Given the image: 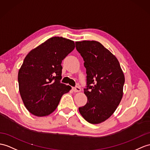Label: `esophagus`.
I'll return each mask as SVG.
<instances>
[{
    "instance_id": "esophagus-1",
    "label": "esophagus",
    "mask_w": 150,
    "mask_h": 150,
    "mask_svg": "<svg viewBox=\"0 0 150 150\" xmlns=\"http://www.w3.org/2000/svg\"><path fill=\"white\" fill-rule=\"evenodd\" d=\"M72 90L74 91V92H81V88L79 86H76L72 88Z\"/></svg>"
}]
</instances>
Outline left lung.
Returning a JSON list of instances; mask_svg holds the SVG:
<instances>
[{"label": "left lung", "mask_w": 150, "mask_h": 150, "mask_svg": "<svg viewBox=\"0 0 150 150\" xmlns=\"http://www.w3.org/2000/svg\"><path fill=\"white\" fill-rule=\"evenodd\" d=\"M86 69L88 101L79 111L88 122L98 124L114 113L123 95L125 76L116 57L96 41L76 42Z\"/></svg>", "instance_id": "8db88e82"}]
</instances>
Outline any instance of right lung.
<instances>
[{"label": "right lung", "instance_id": "add662e5", "mask_svg": "<svg viewBox=\"0 0 150 150\" xmlns=\"http://www.w3.org/2000/svg\"><path fill=\"white\" fill-rule=\"evenodd\" d=\"M73 41L53 37L32 50L18 71L19 91L23 104L38 117L50 115L71 87L60 83L62 62L74 49Z\"/></svg>", "mask_w": 150, "mask_h": 150}]
</instances>
